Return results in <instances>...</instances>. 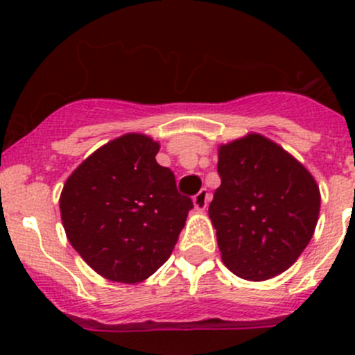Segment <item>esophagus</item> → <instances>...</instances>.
Segmentation results:
<instances>
[{
	"instance_id": "1",
	"label": "esophagus",
	"mask_w": 355,
	"mask_h": 355,
	"mask_svg": "<svg viewBox=\"0 0 355 355\" xmlns=\"http://www.w3.org/2000/svg\"><path fill=\"white\" fill-rule=\"evenodd\" d=\"M209 192L206 191V189H200V191L198 192V194L194 196V207L198 211H200V213H202V211H206V207H207V204H209Z\"/></svg>"
}]
</instances>
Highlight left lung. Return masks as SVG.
<instances>
[{
    "mask_svg": "<svg viewBox=\"0 0 355 355\" xmlns=\"http://www.w3.org/2000/svg\"><path fill=\"white\" fill-rule=\"evenodd\" d=\"M221 185L209 204L225 266L263 282L288 270L313 239L321 194L302 163L277 142L247 134L218 148Z\"/></svg>",
    "mask_w": 355,
    "mask_h": 355,
    "instance_id": "left-lung-1",
    "label": "left lung"
}]
</instances>
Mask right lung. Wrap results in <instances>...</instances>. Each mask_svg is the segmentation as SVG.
Returning a JSON list of instances; mask_svg holds the SVG:
<instances>
[{"instance_id":"obj_1","label":"right lung","mask_w":355,"mask_h":355,"mask_svg":"<svg viewBox=\"0 0 355 355\" xmlns=\"http://www.w3.org/2000/svg\"><path fill=\"white\" fill-rule=\"evenodd\" d=\"M159 142L125 134L96 149L67 178L60 213L68 242L110 282L139 284L166 263L192 200L170 168L157 164Z\"/></svg>"}]
</instances>
